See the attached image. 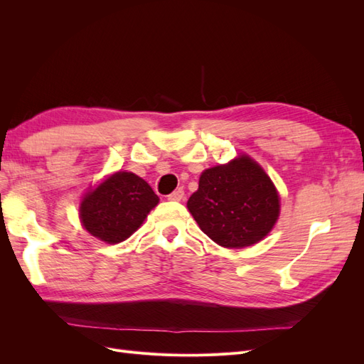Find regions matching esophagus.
<instances>
[{
  "instance_id": "obj_1",
  "label": "esophagus",
  "mask_w": 364,
  "mask_h": 364,
  "mask_svg": "<svg viewBox=\"0 0 364 364\" xmlns=\"http://www.w3.org/2000/svg\"><path fill=\"white\" fill-rule=\"evenodd\" d=\"M183 190H176V191H173L170 196H168V200H173V202H181V200H183Z\"/></svg>"
}]
</instances>
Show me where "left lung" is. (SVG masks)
Instances as JSON below:
<instances>
[{
  "label": "left lung",
  "mask_w": 364,
  "mask_h": 364,
  "mask_svg": "<svg viewBox=\"0 0 364 364\" xmlns=\"http://www.w3.org/2000/svg\"><path fill=\"white\" fill-rule=\"evenodd\" d=\"M186 205L203 232L230 249L258 243L279 215L277 188L249 156L205 170Z\"/></svg>",
  "instance_id": "obj_1"
}]
</instances>
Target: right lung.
Returning <instances> with one entry per match:
<instances>
[{
	"mask_svg": "<svg viewBox=\"0 0 364 364\" xmlns=\"http://www.w3.org/2000/svg\"><path fill=\"white\" fill-rule=\"evenodd\" d=\"M158 202L144 179L118 171L85 196L80 220L91 235L115 245L134 234Z\"/></svg>",
	"mask_w": 364,
	"mask_h": 364,
	"instance_id": "add662e5",
	"label": "right lung"
}]
</instances>
